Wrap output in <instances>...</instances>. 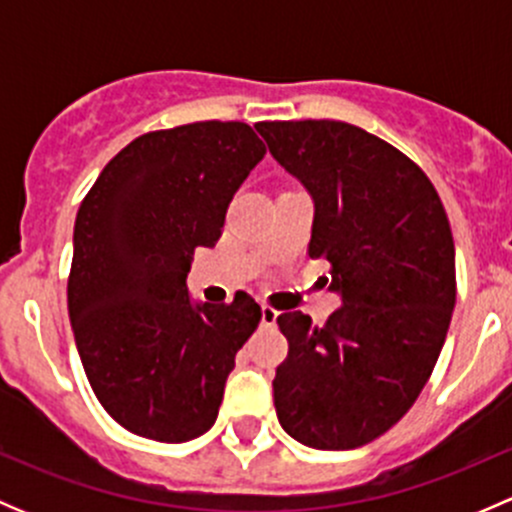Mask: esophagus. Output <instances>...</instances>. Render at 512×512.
<instances>
[{"label":"esophagus","instance_id":"1","mask_svg":"<svg viewBox=\"0 0 512 512\" xmlns=\"http://www.w3.org/2000/svg\"><path fill=\"white\" fill-rule=\"evenodd\" d=\"M277 317H280V312H277V309H272L270 304H262L260 319H262V324H265V327H272V324L277 322Z\"/></svg>","mask_w":512,"mask_h":512}]
</instances>
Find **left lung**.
<instances>
[{
    "instance_id": "8db88e82",
    "label": "left lung",
    "mask_w": 512,
    "mask_h": 512,
    "mask_svg": "<svg viewBox=\"0 0 512 512\" xmlns=\"http://www.w3.org/2000/svg\"><path fill=\"white\" fill-rule=\"evenodd\" d=\"M314 205L309 257L332 265L342 307L277 317L289 342L272 399L294 441L347 451L389 431L426 386L456 307V250L423 170L342 121L257 126Z\"/></svg>"
}]
</instances>
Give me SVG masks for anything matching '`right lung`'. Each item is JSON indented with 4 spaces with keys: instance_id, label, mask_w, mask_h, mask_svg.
Returning a JSON list of instances; mask_svg holds the SVG:
<instances>
[{
    "instance_id": "1",
    "label": "right lung",
    "mask_w": 512,
    "mask_h": 512,
    "mask_svg": "<svg viewBox=\"0 0 512 512\" xmlns=\"http://www.w3.org/2000/svg\"><path fill=\"white\" fill-rule=\"evenodd\" d=\"M265 143L247 123L146 133L96 178L74 225L69 317L89 384L136 436L185 443L210 431L260 304L198 302L185 277L213 247Z\"/></svg>"
}]
</instances>
